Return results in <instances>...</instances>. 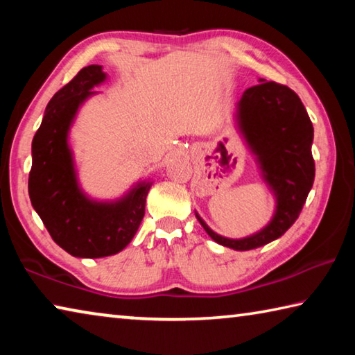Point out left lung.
I'll return each instance as SVG.
<instances>
[{"mask_svg":"<svg viewBox=\"0 0 355 355\" xmlns=\"http://www.w3.org/2000/svg\"><path fill=\"white\" fill-rule=\"evenodd\" d=\"M235 123L275 197L272 218L254 235L236 239L218 235L197 211L196 218L213 241L233 250H250L280 238L302 211L315 180L313 125L296 92L266 80L245 89L236 103Z\"/></svg>","mask_w":355,"mask_h":355,"instance_id":"8db88e82","label":"left lung"}]
</instances>
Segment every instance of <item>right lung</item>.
<instances>
[{
	"label": "right lung",
	"mask_w": 355,
	"mask_h": 355,
	"mask_svg": "<svg viewBox=\"0 0 355 355\" xmlns=\"http://www.w3.org/2000/svg\"><path fill=\"white\" fill-rule=\"evenodd\" d=\"M106 78L97 64L78 71L46 105L31 147L28 191L33 208L53 241L78 258L110 257L127 248L141 225L153 184L141 180L114 200L92 199L81 188L69 144L70 128L80 107L97 95L92 89Z\"/></svg>",
	"instance_id": "right-lung-1"
}]
</instances>
